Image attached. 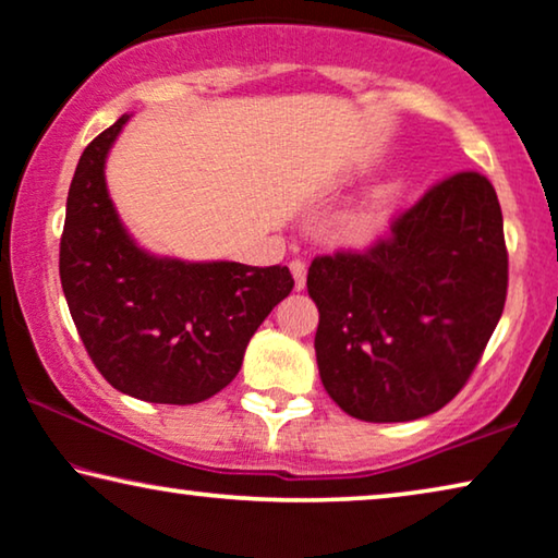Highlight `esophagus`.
<instances>
[{"label":"esophagus","mask_w":558,"mask_h":558,"mask_svg":"<svg viewBox=\"0 0 558 558\" xmlns=\"http://www.w3.org/2000/svg\"><path fill=\"white\" fill-rule=\"evenodd\" d=\"M290 272H293L295 278V290H303L305 288V278H307V268L303 260H293L290 263Z\"/></svg>","instance_id":"esophagus-1"}]
</instances>
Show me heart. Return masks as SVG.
<instances>
[{
    "label": "heart",
    "mask_w": 558,
    "mask_h": 558,
    "mask_svg": "<svg viewBox=\"0 0 558 558\" xmlns=\"http://www.w3.org/2000/svg\"><path fill=\"white\" fill-rule=\"evenodd\" d=\"M384 215H386V193H378L371 199H363L361 205H355L351 213L343 215V220H340V235L345 240H353V243L371 238L380 222H384Z\"/></svg>",
    "instance_id": "heart-1"
}]
</instances>
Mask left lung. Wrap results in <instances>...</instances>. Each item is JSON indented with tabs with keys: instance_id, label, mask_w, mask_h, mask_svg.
Wrapping results in <instances>:
<instances>
[{
	"instance_id": "left-lung-1",
	"label": "left lung",
	"mask_w": 558,
	"mask_h": 558,
	"mask_svg": "<svg viewBox=\"0 0 558 558\" xmlns=\"http://www.w3.org/2000/svg\"><path fill=\"white\" fill-rule=\"evenodd\" d=\"M509 253L496 190L453 172L365 251L313 257L320 380L353 418L415 421L469 384L504 313Z\"/></svg>"
}]
</instances>
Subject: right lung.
Segmentation results:
<instances>
[{
  "mask_svg": "<svg viewBox=\"0 0 558 558\" xmlns=\"http://www.w3.org/2000/svg\"><path fill=\"white\" fill-rule=\"evenodd\" d=\"M128 120L99 132L74 170L62 290L107 384L147 403L193 405L238 376L253 332L295 280L286 265L182 263L140 251L105 185V157Z\"/></svg>",
  "mask_w": 558,
  "mask_h": 558,
  "instance_id": "1",
  "label": "right lung"
}]
</instances>
